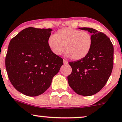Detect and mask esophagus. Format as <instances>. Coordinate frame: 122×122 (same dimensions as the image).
I'll use <instances>...</instances> for the list:
<instances>
[{
  "label": "esophagus",
  "instance_id": "1",
  "mask_svg": "<svg viewBox=\"0 0 122 122\" xmlns=\"http://www.w3.org/2000/svg\"><path fill=\"white\" fill-rule=\"evenodd\" d=\"M68 64V62L66 60H64V65H67Z\"/></svg>",
  "mask_w": 122,
  "mask_h": 122
}]
</instances>
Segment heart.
Listing matches in <instances>:
<instances>
[{
	"label": "heart",
	"instance_id": "1",
	"mask_svg": "<svg viewBox=\"0 0 122 122\" xmlns=\"http://www.w3.org/2000/svg\"><path fill=\"white\" fill-rule=\"evenodd\" d=\"M93 41L92 35L89 32L64 28L49 36L48 45L54 55H61L65 48L66 56L77 61L87 56L92 48Z\"/></svg>",
	"mask_w": 122,
	"mask_h": 122
}]
</instances>
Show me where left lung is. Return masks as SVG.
Wrapping results in <instances>:
<instances>
[{"instance_id": "1", "label": "left lung", "mask_w": 122, "mask_h": 122, "mask_svg": "<svg viewBox=\"0 0 122 122\" xmlns=\"http://www.w3.org/2000/svg\"><path fill=\"white\" fill-rule=\"evenodd\" d=\"M92 33L93 45L85 58L69 62L72 71L67 76L70 87L78 94L90 96L99 92L110 76L114 61V47L102 32L91 28H79Z\"/></svg>"}]
</instances>
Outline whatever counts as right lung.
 <instances>
[{
    "instance_id": "1",
    "label": "right lung",
    "mask_w": 122,
    "mask_h": 122,
    "mask_svg": "<svg viewBox=\"0 0 122 122\" xmlns=\"http://www.w3.org/2000/svg\"><path fill=\"white\" fill-rule=\"evenodd\" d=\"M52 30L29 27L10 42L5 57L8 77L14 87L27 96L44 93L63 65L62 58L48 46Z\"/></svg>"
}]
</instances>
